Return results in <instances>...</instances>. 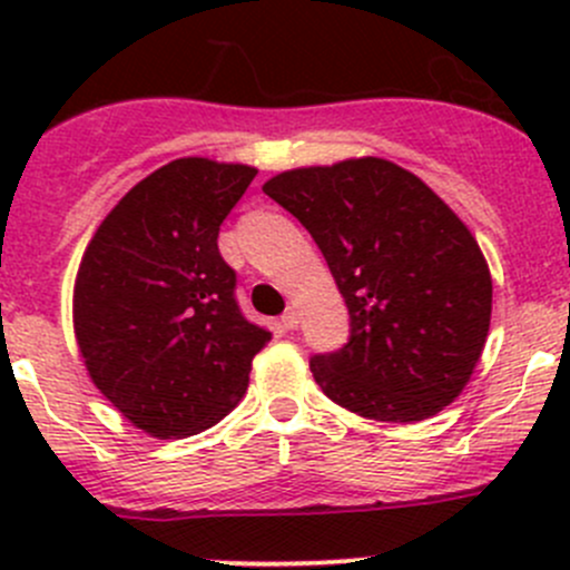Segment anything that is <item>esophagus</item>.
Here are the masks:
<instances>
[{
	"label": "esophagus",
	"instance_id": "obj_1",
	"mask_svg": "<svg viewBox=\"0 0 570 570\" xmlns=\"http://www.w3.org/2000/svg\"><path fill=\"white\" fill-rule=\"evenodd\" d=\"M281 322H284V327H289V331H295V327L301 325V308L289 306V308H286L284 317H281Z\"/></svg>",
	"mask_w": 570,
	"mask_h": 570
}]
</instances>
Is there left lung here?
<instances>
[{
  "label": "left lung",
  "mask_w": 570,
  "mask_h": 570,
  "mask_svg": "<svg viewBox=\"0 0 570 570\" xmlns=\"http://www.w3.org/2000/svg\"><path fill=\"white\" fill-rule=\"evenodd\" d=\"M264 193L320 245L350 312V342L312 358L327 400L411 424L455 402L485 350L493 281L469 226L381 157L292 168Z\"/></svg>",
  "instance_id": "8db88e82"
}]
</instances>
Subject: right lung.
Wrapping results in <instances>:
<instances>
[{
  "label": "right lung",
  "instance_id": "add662e5",
  "mask_svg": "<svg viewBox=\"0 0 570 570\" xmlns=\"http://www.w3.org/2000/svg\"><path fill=\"white\" fill-rule=\"evenodd\" d=\"M258 170L181 157L99 223L73 281V336L94 386L151 439L204 433L248 392L264 327L234 301L217 232Z\"/></svg>",
  "mask_w": 570,
  "mask_h": 570
}]
</instances>
